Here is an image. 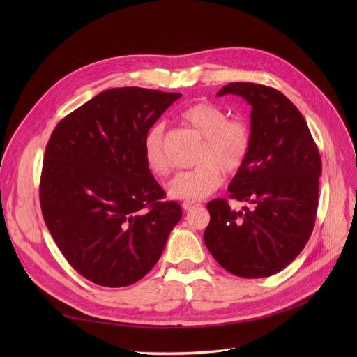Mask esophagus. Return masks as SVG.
<instances>
[{
	"instance_id": "34e87169",
	"label": "esophagus",
	"mask_w": 357,
	"mask_h": 357,
	"mask_svg": "<svg viewBox=\"0 0 357 357\" xmlns=\"http://www.w3.org/2000/svg\"><path fill=\"white\" fill-rule=\"evenodd\" d=\"M199 207V204H197V202H194V201H185L183 204H182V208L185 210V211H192L194 208H198Z\"/></svg>"
}]
</instances>
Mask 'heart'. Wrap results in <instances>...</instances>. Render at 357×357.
Here are the masks:
<instances>
[{
  "mask_svg": "<svg viewBox=\"0 0 357 357\" xmlns=\"http://www.w3.org/2000/svg\"><path fill=\"white\" fill-rule=\"evenodd\" d=\"M182 120L204 139L197 163L191 171L176 174L167 183V194L175 199L198 201L213 194L221 185L222 174L233 175L245 165L252 135L246 120L229 117L227 111L213 102H197L185 108ZM144 159L158 176L171 171V159L165 143V128L155 124L144 139Z\"/></svg>",
  "mask_w": 357,
  "mask_h": 357,
  "instance_id": "heart-1",
  "label": "heart"
}]
</instances>
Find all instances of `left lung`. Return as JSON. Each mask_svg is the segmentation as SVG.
<instances>
[{
    "label": "left lung",
    "instance_id": "1",
    "mask_svg": "<svg viewBox=\"0 0 357 357\" xmlns=\"http://www.w3.org/2000/svg\"><path fill=\"white\" fill-rule=\"evenodd\" d=\"M226 93L252 105L249 155L229 185L230 198L252 207L234 211L227 199L210 201L204 241L227 272L266 278L287 268L312 233L321 159L305 119L282 92L231 82L217 96Z\"/></svg>",
    "mask_w": 357,
    "mask_h": 357
}]
</instances>
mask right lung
I'll return each instance as SVG.
<instances>
[{
  "label": "right lung",
  "mask_w": 357,
  "mask_h": 357,
  "mask_svg": "<svg viewBox=\"0 0 357 357\" xmlns=\"http://www.w3.org/2000/svg\"><path fill=\"white\" fill-rule=\"evenodd\" d=\"M181 93L137 86L102 91L54 127L40 205L69 265L91 282H137L159 260L182 217L144 159V139Z\"/></svg>",
  "instance_id": "right-lung-1"
}]
</instances>
